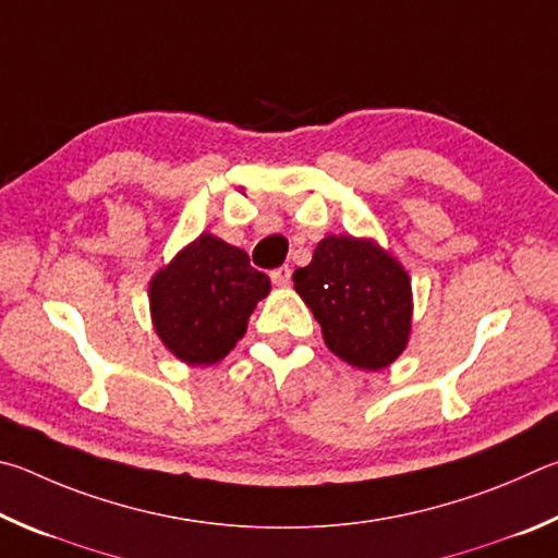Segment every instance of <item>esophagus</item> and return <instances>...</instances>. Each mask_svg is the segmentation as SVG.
I'll use <instances>...</instances> for the list:
<instances>
[{
  "mask_svg": "<svg viewBox=\"0 0 558 558\" xmlns=\"http://www.w3.org/2000/svg\"><path fill=\"white\" fill-rule=\"evenodd\" d=\"M271 281L277 287H289L291 284V269L289 267H279L271 271Z\"/></svg>",
  "mask_w": 558,
  "mask_h": 558,
  "instance_id": "1",
  "label": "esophagus"
}]
</instances>
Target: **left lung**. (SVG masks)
I'll return each instance as SVG.
<instances>
[{"label":"left lung","instance_id":"obj_1","mask_svg":"<svg viewBox=\"0 0 558 558\" xmlns=\"http://www.w3.org/2000/svg\"><path fill=\"white\" fill-rule=\"evenodd\" d=\"M296 294L324 330L328 350L357 369H385L412 336V279L373 238L328 234L308 267L294 271Z\"/></svg>","mask_w":558,"mask_h":558}]
</instances>
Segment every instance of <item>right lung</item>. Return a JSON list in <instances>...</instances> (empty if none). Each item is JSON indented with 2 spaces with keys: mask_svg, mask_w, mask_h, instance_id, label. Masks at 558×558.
Returning <instances> with one entry per match:
<instances>
[{
  "mask_svg": "<svg viewBox=\"0 0 558 558\" xmlns=\"http://www.w3.org/2000/svg\"><path fill=\"white\" fill-rule=\"evenodd\" d=\"M269 291V277L250 267L247 252L203 232L151 277V324L181 363L213 365L238 345Z\"/></svg>",
  "mask_w": 558,
  "mask_h": 558,
  "instance_id": "obj_1",
  "label": "right lung"
}]
</instances>
